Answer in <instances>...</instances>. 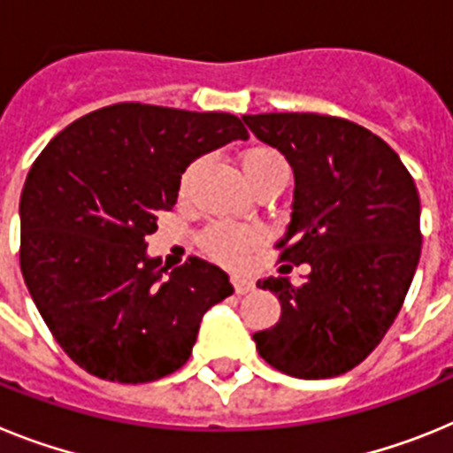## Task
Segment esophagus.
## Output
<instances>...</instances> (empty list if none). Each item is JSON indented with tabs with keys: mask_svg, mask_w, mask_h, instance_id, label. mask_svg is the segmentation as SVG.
I'll return each instance as SVG.
<instances>
[{
	"mask_svg": "<svg viewBox=\"0 0 453 453\" xmlns=\"http://www.w3.org/2000/svg\"><path fill=\"white\" fill-rule=\"evenodd\" d=\"M232 287H234V292H237L239 296H243V294L253 292L255 282L250 280V278H243V275H232Z\"/></svg>",
	"mask_w": 453,
	"mask_h": 453,
	"instance_id": "esophagus-1",
	"label": "esophagus"
}]
</instances>
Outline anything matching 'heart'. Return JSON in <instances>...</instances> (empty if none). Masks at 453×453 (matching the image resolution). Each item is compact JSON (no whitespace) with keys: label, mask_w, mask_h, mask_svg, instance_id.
Returning a JSON list of instances; mask_svg holds the SVG:
<instances>
[{"label":"heart","mask_w":453,"mask_h":453,"mask_svg":"<svg viewBox=\"0 0 453 453\" xmlns=\"http://www.w3.org/2000/svg\"><path fill=\"white\" fill-rule=\"evenodd\" d=\"M242 168L253 188L269 182H287L289 180V164L271 145H253L249 150H243ZM188 178H191V168L184 173L182 182H180L182 194L188 187ZM257 232L250 230V227L214 223L203 232L200 243H203L204 253L223 262V265H242L250 249L257 243Z\"/></svg>","instance_id":"obj_1"}]
</instances>
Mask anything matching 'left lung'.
<instances>
[{
    "instance_id": "left-lung-1",
    "label": "left lung",
    "mask_w": 453,
    "mask_h": 453,
    "mask_svg": "<svg viewBox=\"0 0 453 453\" xmlns=\"http://www.w3.org/2000/svg\"><path fill=\"white\" fill-rule=\"evenodd\" d=\"M243 123L292 166V221L278 249L310 265L298 287L257 280L282 312L253 340L282 373L340 376L379 346L403 305L422 253L417 187L390 145L344 118L257 113Z\"/></svg>"
}]
</instances>
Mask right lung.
<instances>
[{"mask_svg":"<svg viewBox=\"0 0 453 453\" xmlns=\"http://www.w3.org/2000/svg\"><path fill=\"white\" fill-rule=\"evenodd\" d=\"M249 132L237 116L120 102L74 120L19 196V269L54 340L88 373L150 383L191 356L203 314L230 296L200 257L164 266L145 237L191 161Z\"/></svg>","mask_w":453,"mask_h":453,"instance_id":"add662e5","label":"right lung"}]
</instances>
